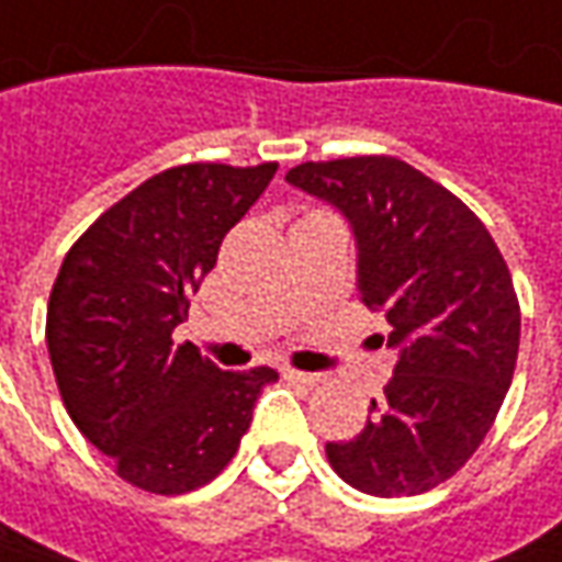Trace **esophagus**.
<instances>
[{"mask_svg": "<svg viewBox=\"0 0 562 562\" xmlns=\"http://www.w3.org/2000/svg\"><path fill=\"white\" fill-rule=\"evenodd\" d=\"M282 376L289 379V382H295V385H319L326 376H319V373H307V370H295V367H285L282 370Z\"/></svg>", "mask_w": 562, "mask_h": 562, "instance_id": "obj_1", "label": "esophagus"}]
</instances>
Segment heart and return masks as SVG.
<instances>
[{
  "label": "heart",
  "instance_id": "obj_1",
  "mask_svg": "<svg viewBox=\"0 0 562 562\" xmlns=\"http://www.w3.org/2000/svg\"><path fill=\"white\" fill-rule=\"evenodd\" d=\"M311 214H319V211H311ZM311 214H304V217H311Z\"/></svg>",
  "mask_w": 562,
  "mask_h": 562
}]
</instances>
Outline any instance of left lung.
I'll return each instance as SVG.
<instances>
[{
  "label": "left lung",
  "mask_w": 562,
  "mask_h": 562,
  "mask_svg": "<svg viewBox=\"0 0 562 562\" xmlns=\"http://www.w3.org/2000/svg\"><path fill=\"white\" fill-rule=\"evenodd\" d=\"M339 207L358 236L360 301L382 311L395 376L329 467L376 497L448 482L494 426L519 355V299L485 223L407 161L358 155L285 173Z\"/></svg>",
  "instance_id": "8db88e82"
}]
</instances>
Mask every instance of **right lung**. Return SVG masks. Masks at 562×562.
<instances>
[{"instance_id":"1","label":"right lung","mask_w":562,"mask_h":562,"mask_svg":"<svg viewBox=\"0 0 562 562\" xmlns=\"http://www.w3.org/2000/svg\"><path fill=\"white\" fill-rule=\"evenodd\" d=\"M277 167L161 170L99 214L55 277L46 341L61 401L143 492L186 494L221 475L261 389L280 379L270 367L221 370L192 341H173L223 236Z\"/></svg>"}]
</instances>
